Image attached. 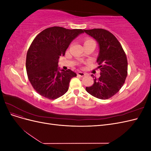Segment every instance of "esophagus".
I'll use <instances>...</instances> for the list:
<instances>
[{
  "label": "esophagus",
  "mask_w": 151,
  "mask_h": 151,
  "mask_svg": "<svg viewBox=\"0 0 151 151\" xmlns=\"http://www.w3.org/2000/svg\"><path fill=\"white\" fill-rule=\"evenodd\" d=\"M86 73H84V72H81V71H79V72H77V75L79 76H81V77H83V76H86Z\"/></svg>",
  "instance_id": "esophagus-1"
}]
</instances>
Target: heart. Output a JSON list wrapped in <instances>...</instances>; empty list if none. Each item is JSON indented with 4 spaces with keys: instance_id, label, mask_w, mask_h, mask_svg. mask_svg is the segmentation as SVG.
I'll list each match as a JSON object with an SVG mask.
<instances>
[{
    "instance_id": "b5f03b06",
    "label": "heart",
    "mask_w": 151,
    "mask_h": 151,
    "mask_svg": "<svg viewBox=\"0 0 151 151\" xmlns=\"http://www.w3.org/2000/svg\"><path fill=\"white\" fill-rule=\"evenodd\" d=\"M91 42H94V41L92 40L91 39L87 38L84 41V44H86V43H91Z\"/></svg>"
}]
</instances>
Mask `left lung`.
Wrapping results in <instances>:
<instances>
[{"instance_id": "1", "label": "left lung", "mask_w": 151, "mask_h": 151, "mask_svg": "<svg viewBox=\"0 0 151 151\" xmlns=\"http://www.w3.org/2000/svg\"><path fill=\"white\" fill-rule=\"evenodd\" d=\"M84 31L98 43L96 61L101 71V76L95 77L94 84L86 87V91L98 99H108L117 93L125 83L128 67L126 55L118 40L108 31L93 29Z\"/></svg>"}]
</instances>
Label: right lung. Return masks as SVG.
<instances>
[{"instance_id":"obj_1","label":"right lung","mask_w":151,"mask_h":151,"mask_svg":"<svg viewBox=\"0 0 151 151\" xmlns=\"http://www.w3.org/2000/svg\"><path fill=\"white\" fill-rule=\"evenodd\" d=\"M84 31L54 26L44 29L32 42L26 55L29 81L38 94L50 99L64 94L70 79L77 74L58 67V58L64 56L70 43Z\"/></svg>"}]
</instances>
